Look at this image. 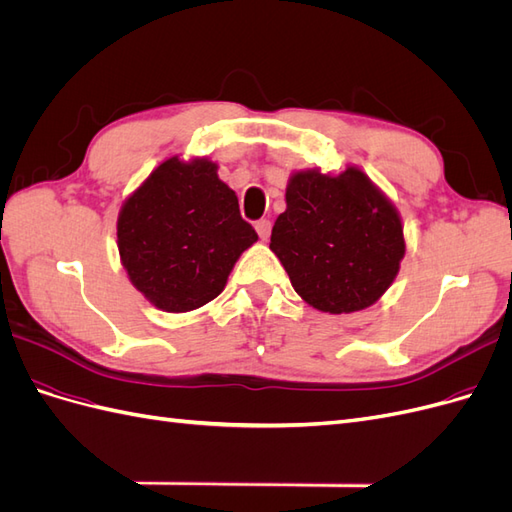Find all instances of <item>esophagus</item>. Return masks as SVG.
<instances>
[{
  "label": "esophagus",
  "mask_w": 512,
  "mask_h": 512,
  "mask_svg": "<svg viewBox=\"0 0 512 512\" xmlns=\"http://www.w3.org/2000/svg\"><path fill=\"white\" fill-rule=\"evenodd\" d=\"M256 232H258V237L262 241H267L269 235H271V222L269 220H258L256 222Z\"/></svg>",
  "instance_id": "obj_1"
}]
</instances>
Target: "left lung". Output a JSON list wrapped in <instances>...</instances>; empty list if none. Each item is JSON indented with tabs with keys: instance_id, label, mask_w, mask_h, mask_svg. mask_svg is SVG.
Segmentation results:
<instances>
[{
	"instance_id": "8db88e82",
	"label": "left lung",
	"mask_w": 512,
	"mask_h": 512,
	"mask_svg": "<svg viewBox=\"0 0 512 512\" xmlns=\"http://www.w3.org/2000/svg\"><path fill=\"white\" fill-rule=\"evenodd\" d=\"M269 247L307 305L352 314L389 290L406 239L395 205L361 168L348 166L339 175L314 168L288 179Z\"/></svg>"
}]
</instances>
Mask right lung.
I'll return each instance as SVG.
<instances>
[{"label": "right lung", "instance_id": "obj_1", "mask_svg": "<svg viewBox=\"0 0 512 512\" xmlns=\"http://www.w3.org/2000/svg\"><path fill=\"white\" fill-rule=\"evenodd\" d=\"M258 241L207 158L164 160L123 203L117 247L130 282L162 312H192L224 290Z\"/></svg>", "mask_w": 512, "mask_h": 512}]
</instances>
